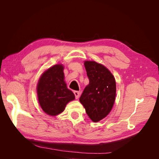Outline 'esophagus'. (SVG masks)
<instances>
[{
	"instance_id": "esophagus-1",
	"label": "esophagus",
	"mask_w": 159,
	"mask_h": 159,
	"mask_svg": "<svg viewBox=\"0 0 159 159\" xmlns=\"http://www.w3.org/2000/svg\"><path fill=\"white\" fill-rule=\"evenodd\" d=\"M74 95H75V99H78L79 98V97H80V91H74Z\"/></svg>"
}]
</instances>
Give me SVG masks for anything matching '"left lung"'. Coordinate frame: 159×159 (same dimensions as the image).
<instances>
[{
  "instance_id": "8db88e82",
  "label": "left lung",
  "mask_w": 159,
  "mask_h": 159,
  "mask_svg": "<svg viewBox=\"0 0 159 159\" xmlns=\"http://www.w3.org/2000/svg\"><path fill=\"white\" fill-rule=\"evenodd\" d=\"M89 80L80 98L89 117L93 122L105 118L112 109L116 95V82L113 74L103 65L85 61Z\"/></svg>"
}]
</instances>
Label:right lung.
<instances>
[{
    "instance_id": "obj_1",
    "label": "right lung",
    "mask_w": 159,
    "mask_h": 159,
    "mask_svg": "<svg viewBox=\"0 0 159 159\" xmlns=\"http://www.w3.org/2000/svg\"><path fill=\"white\" fill-rule=\"evenodd\" d=\"M37 94L41 108L51 116L63 112L68 103L75 99L74 93L67 88L62 64L53 66L42 74Z\"/></svg>"
}]
</instances>
